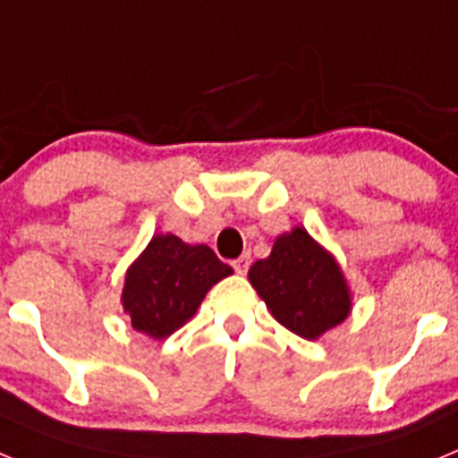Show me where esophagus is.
Instances as JSON below:
<instances>
[{
  "mask_svg": "<svg viewBox=\"0 0 458 458\" xmlns=\"http://www.w3.org/2000/svg\"><path fill=\"white\" fill-rule=\"evenodd\" d=\"M232 266L238 275H245L250 268V254H242V257H238Z\"/></svg>",
  "mask_w": 458,
  "mask_h": 458,
  "instance_id": "34e87169",
  "label": "esophagus"
}]
</instances>
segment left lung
I'll return each instance as SVG.
<instances>
[{
    "instance_id": "left-lung-1",
    "label": "left lung",
    "mask_w": 458,
    "mask_h": 458,
    "mask_svg": "<svg viewBox=\"0 0 458 458\" xmlns=\"http://www.w3.org/2000/svg\"><path fill=\"white\" fill-rule=\"evenodd\" d=\"M275 318L302 339H318L351 314V291L335 257L302 226L275 241L248 273Z\"/></svg>"
}]
</instances>
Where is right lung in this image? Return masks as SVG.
Returning a JSON list of instances; mask_svg holds the SVG:
<instances>
[{
	"label": "right lung",
	"mask_w": 458,
	"mask_h": 458,
	"mask_svg": "<svg viewBox=\"0 0 458 458\" xmlns=\"http://www.w3.org/2000/svg\"><path fill=\"white\" fill-rule=\"evenodd\" d=\"M232 273V266L222 264L208 245L156 233L125 273L123 311L135 330L167 339L194 317L210 286Z\"/></svg>",
	"instance_id": "right-lung-1"
}]
</instances>
